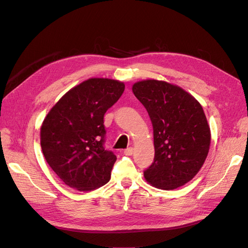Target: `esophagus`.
I'll list each match as a JSON object with an SVG mask.
<instances>
[{
  "label": "esophagus",
  "mask_w": 248,
  "mask_h": 248,
  "mask_svg": "<svg viewBox=\"0 0 248 248\" xmlns=\"http://www.w3.org/2000/svg\"><path fill=\"white\" fill-rule=\"evenodd\" d=\"M132 153H133V149L132 148H127L125 151H124V154L125 155H128V156L132 155Z\"/></svg>",
  "instance_id": "34e87169"
}]
</instances>
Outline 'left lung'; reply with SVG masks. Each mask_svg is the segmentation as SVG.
Listing matches in <instances>:
<instances>
[{
    "mask_svg": "<svg viewBox=\"0 0 248 248\" xmlns=\"http://www.w3.org/2000/svg\"><path fill=\"white\" fill-rule=\"evenodd\" d=\"M132 92L153 125L155 157L144 171L146 181L164 190L188 183L204 164L211 144L201 103L181 87L164 80L137 81Z\"/></svg>",
    "mask_w": 248,
    "mask_h": 248,
    "instance_id": "1",
    "label": "left lung"
}]
</instances>
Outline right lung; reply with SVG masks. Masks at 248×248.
Listing matches in <instances>:
<instances>
[{
    "label": "right lung",
    "instance_id": "right-lung-1",
    "mask_svg": "<svg viewBox=\"0 0 248 248\" xmlns=\"http://www.w3.org/2000/svg\"><path fill=\"white\" fill-rule=\"evenodd\" d=\"M124 89L117 79L89 78L66 92L44 118L42 153L67 186L90 191L109 181L117 157L103 148V116Z\"/></svg>",
    "mask_w": 248,
    "mask_h": 248
}]
</instances>
